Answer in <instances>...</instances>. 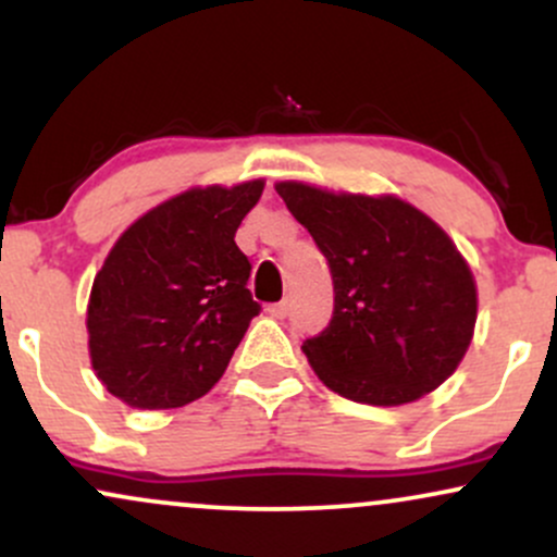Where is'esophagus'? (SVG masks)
Returning a JSON list of instances; mask_svg holds the SVG:
<instances>
[{"label":"esophagus","instance_id":"obj_1","mask_svg":"<svg viewBox=\"0 0 557 557\" xmlns=\"http://www.w3.org/2000/svg\"><path fill=\"white\" fill-rule=\"evenodd\" d=\"M287 311H290V304H287V300H280V304L267 306V314L274 317V319H285Z\"/></svg>","mask_w":557,"mask_h":557}]
</instances>
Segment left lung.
Segmentation results:
<instances>
[{
	"label": "left lung",
	"instance_id": "8db88e82",
	"mask_svg": "<svg viewBox=\"0 0 557 557\" xmlns=\"http://www.w3.org/2000/svg\"><path fill=\"white\" fill-rule=\"evenodd\" d=\"M330 264L335 309L304 354L332 393L403 406L458 369L476 324V285L437 222L395 196L277 183Z\"/></svg>",
	"mask_w": 557,
	"mask_h": 557
}]
</instances>
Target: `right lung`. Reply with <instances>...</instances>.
Here are the masks:
<instances>
[{"label": "right lung", "mask_w": 557, "mask_h": 557, "mask_svg": "<svg viewBox=\"0 0 557 557\" xmlns=\"http://www.w3.org/2000/svg\"><path fill=\"white\" fill-rule=\"evenodd\" d=\"M264 181L190 188L120 235L88 298L94 372L133 408H177L225 374L261 306L235 230Z\"/></svg>", "instance_id": "add662e5"}]
</instances>
